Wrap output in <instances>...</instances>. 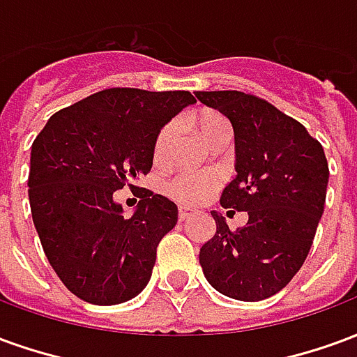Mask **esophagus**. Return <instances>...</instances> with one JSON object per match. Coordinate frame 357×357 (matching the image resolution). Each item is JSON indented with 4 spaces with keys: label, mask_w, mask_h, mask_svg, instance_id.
Returning <instances> with one entry per match:
<instances>
[{
    "label": "esophagus",
    "mask_w": 357,
    "mask_h": 357,
    "mask_svg": "<svg viewBox=\"0 0 357 357\" xmlns=\"http://www.w3.org/2000/svg\"><path fill=\"white\" fill-rule=\"evenodd\" d=\"M191 214H193V212H191V210L189 208H179V222H185L187 218L191 216Z\"/></svg>",
    "instance_id": "esophagus-1"
}]
</instances>
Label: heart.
I'll return each instance as SVG.
<instances>
[{"instance_id":"1","label":"heart","mask_w":357,"mask_h":357,"mask_svg":"<svg viewBox=\"0 0 357 357\" xmlns=\"http://www.w3.org/2000/svg\"><path fill=\"white\" fill-rule=\"evenodd\" d=\"M195 130L201 135L204 143L216 137L218 133L227 132V122L222 114H218L214 110H199L191 116ZM174 139V126L166 124L160 128V132L156 133L155 139V160L160 162L168 156V151L172 147ZM220 185V178L212 172H183L172 179L168 185V193L172 199H176L181 204H199L204 199H208L210 195L216 191Z\"/></svg>"}]
</instances>
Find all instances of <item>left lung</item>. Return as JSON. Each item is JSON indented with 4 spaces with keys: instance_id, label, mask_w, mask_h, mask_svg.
<instances>
[{
    "instance_id": "obj_1",
    "label": "left lung",
    "mask_w": 357,
    "mask_h": 357,
    "mask_svg": "<svg viewBox=\"0 0 357 357\" xmlns=\"http://www.w3.org/2000/svg\"><path fill=\"white\" fill-rule=\"evenodd\" d=\"M233 126L235 172L220 204L247 212L237 231L212 210L216 235L199 262L218 292L243 302L269 298L306 260L321 220L329 166L319 141L273 105L243 91H195ZM231 210V212H233Z\"/></svg>"
}]
</instances>
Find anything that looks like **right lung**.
<instances>
[{
    "instance_id": "right-lung-1",
    "label": "right lung",
    "mask_w": 357,
    "mask_h": 357,
    "mask_svg": "<svg viewBox=\"0 0 357 357\" xmlns=\"http://www.w3.org/2000/svg\"><path fill=\"white\" fill-rule=\"evenodd\" d=\"M193 102L189 91L105 89L55 112L32 143L36 231L51 268L78 298L112 306L147 287L178 206L145 191L124 218L114 191L151 172L156 133Z\"/></svg>"
}]
</instances>
